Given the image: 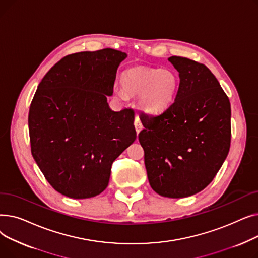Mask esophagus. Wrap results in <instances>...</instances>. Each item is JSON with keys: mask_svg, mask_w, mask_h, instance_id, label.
I'll return each instance as SVG.
<instances>
[{"mask_svg": "<svg viewBox=\"0 0 258 258\" xmlns=\"http://www.w3.org/2000/svg\"><path fill=\"white\" fill-rule=\"evenodd\" d=\"M134 124H135V128H136L137 134H139L143 126H142V123H141V121H140V118H139L138 116L135 117V122H134Z\"/></svg>", "mask_w": 258, "mask_h": 258, "instance_id": "34e87169", "label": "esophagus"}]
</instances>
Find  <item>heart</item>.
<instances>
[{"instance_id": "obj_1", "label": "heart", "mask_w": 258, "mask_h": 258, "mask_svg": "<svg viewBox=\"0 0 258 258\" xmlns=\"http://www.w3.org/2000/svg\"><path fill=\"white\" fill-rule=\"evenodd\" d=\"M124 91L132 95H140L139 106L142 111L157 115L170 106L179 88V76L170 69L133 68L121 76ZM117 96L124 100V92L118 91Z\"/></svg>"}]
</instances>
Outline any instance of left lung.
Returning a JSON list of instances; mask_svg holds the SVG:
<instances>
[{
  "instance_id": "8db88e82",
  "label": "left lung",
  "mask_w": 258,
  "mask_h": 258,
  "mask_svg": "<svg viewBox=\"0 0 258 258\" xmlns=\"http://www.w3.org/2000/svg\"><path fill=\"white\" fill-rule=\"evenodd\" d=\"M168 60L180 77L174 101L157 116L140 115L138 138L151 187L180 199L202 191L222 167L231 141V106L205 64L181 56Z\"/></svg>"
}]
</instances>
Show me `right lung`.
Instances as JSON below:
<instances>
[{"label": "right lung", "instance_id": "obj_1", "mask_svg": "<svg viewBox=\"0 0 258 258\" xmlns=\"http://www.w3.org/2000/svg\"><path fill=\"white\" fill-rule=\"evenodd\" d=\"M126 56L111 48L70 54L51 68L34 94L31 153L49 184L68 198L101 194L113 162L136 140L134 111L114 112L107 103Z\"/></svg>", "mask_w": 258, "mask_h": 258}]
</instances>
